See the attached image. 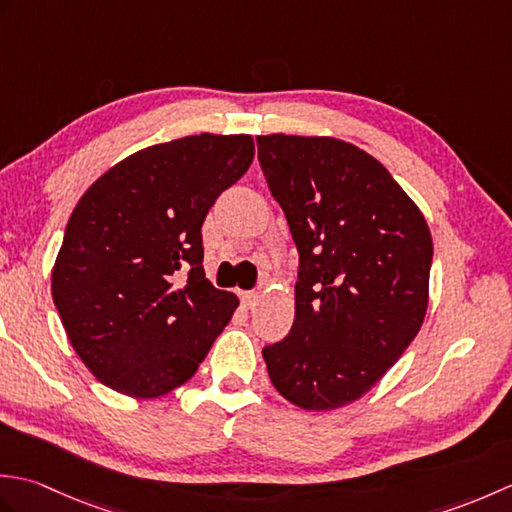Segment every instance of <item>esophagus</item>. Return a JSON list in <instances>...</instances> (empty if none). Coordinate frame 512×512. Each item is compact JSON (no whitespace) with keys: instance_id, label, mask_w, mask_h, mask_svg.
Returning <instances> with one entry per match:
<instances>
[{"instance_id":"1","label":"esophagus","mask_w":512,"mask_h":512,"mask_svg":"<svg viewBox=\"0 0 512 512\" xmlns=\"http://www.w3.org/2000/svg\"><path fill=\"white\" fill-rule=\"evenodd\" d=\"M239 297H242V303H244L246 308H253L255 303H257V299H259V295H257L255 290H246V292H242V295H239Z\"/></svg>"}]
</instances>
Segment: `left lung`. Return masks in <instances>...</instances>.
Masks as SVG:
<instances>
[{
    "mask_svg": "<svg viewBox=\"0 0 512 512\" xmlns=\"http://www.w3.org/2000/svg\"><path fill=\"white\" fill-rule=\"evenodd\" d=\"M259 165L299 250L295 323L264 347L275 389L306 411L363 398L416 339L433 239L380 162L332 136H257Z\"/></svg>",
    "mask_w": 512,
    "mask_h": 512,
    "instance_id": "1",
    "label": "left lung"
}]
</instances>
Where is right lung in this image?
Here are the masks:
<instances>
[{
	"label": "right lung",
	"instance_id": "right-lung-1",
	"mask_svg": "<svg viewBox=\"0 0 512 512\" xmlns=\"http://www.w3.org/2000/svg\"><path fill=\"white\" fill-rule=\"evenodd\" d=\"M255 156L200 134L116 162L81 195L52 268L65 334L103 385L160 398L198 372L239 299L204 275L202 222Z\"/></svg>",
	"mask_w": 512,
	"mask_h": 512
}]
</instances>
